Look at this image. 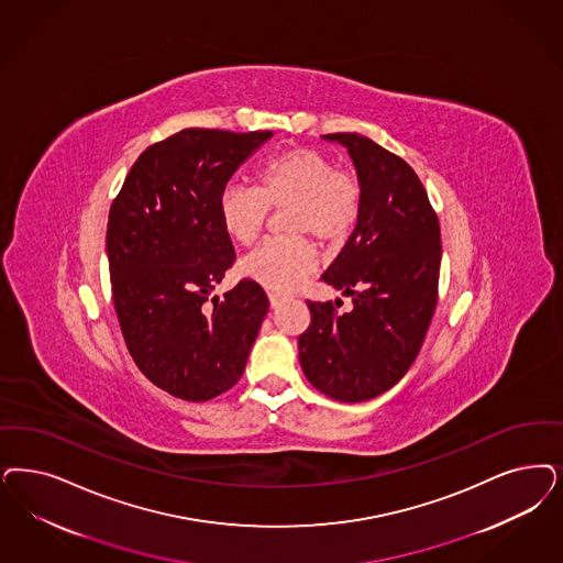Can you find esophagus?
I'll use <instances>...</instances> for the list:
<instances>
[{
  "label": "esophagus",
  "instance_id": "1",
  "mask_svg": "<svg viewBox=\"0 0 563 563\" xmlns=\"http://www.w3.org/2000/svg\"><path fill=\"white\" fill-rule=\"evenodd\" d=\"M268 299H271V308H278L280 303H285V297L283 295H278V292H268Z\"/></svg>",
  "mask_w": 563,
  "mask_h": 563
}]
</instances>
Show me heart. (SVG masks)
Listing matches in <instances>:
<instances>
[{
  "label": "heart",
  "instance_id": "heart-1",
  "mask_svg": "<svg viewBox=\"0 0 563 563\" xmlns=\"http://www.w3.org/2000/svg\"><path fill=\"white\" fill-rule=\"evenodd\" d=\"M364 191L355 176L336 170L330 155L292 147L268 157L257 170V187L229 183L218 197V216L227 234L252 245L271 208L285 212L289 233L313 234L322 243L343 241L357 224ZM310 239L291 234L264 241L241 262V274L264 289L289 292L316 271Z\"/></svg>",
  "mask_w": 563,
  "mask_h": 563
}]
</instances>
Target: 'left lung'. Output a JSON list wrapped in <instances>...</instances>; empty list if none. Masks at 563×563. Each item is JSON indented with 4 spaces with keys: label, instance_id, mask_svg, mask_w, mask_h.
Returning a JSON list of instances; mask_svg holds the SVG:
<instances>
[{
    "label": "left lung",
    "instance_id": "8db88e82",
    "mask_svg": "<svg viewBox=\"0 0 563 563\" xmlns=\"http://www.w3.org/2000/svg\"><path fill=\"white\" fill-rule=\"evenodd\" d=\"M322 139L350 152L364 191L353 233L322 274L353 308L308 301L311 322L297 345L313 387L357 404L395 387L420 353L437 306L441 229L408 162L357 133Z\"/></svg>",
    "mask_w": 563,
    "mask_h": 563
}]
</instances>
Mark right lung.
I'll return each instance as SVG.
<instances>
[{
	"label": "right lung",
	"instance_id": "1",
	"mask_svg": "<svg viewBox=\"0 0 563 563\" xmlns=\"http://www.w3.org/2000/svg\"><path fill=\"white\" fill-rule=\"evenodd\" d=\"M271 136L185 129L139 155L110 208L106 252L126 347L178 399L208 401L234 387L271 308L247 278L208 306L234 262L218 197Z\"/></svg>",
	"mask_w": 563,
	"mask_h": 563
}]
</instances>
